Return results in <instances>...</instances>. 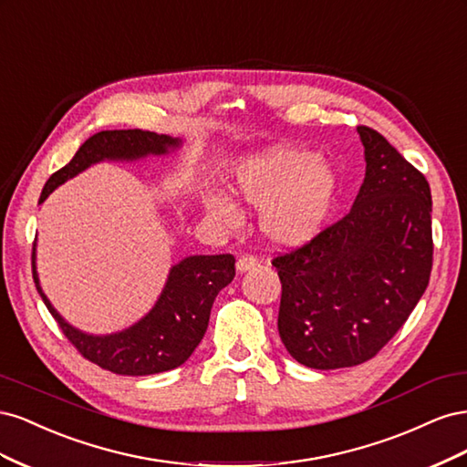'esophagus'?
<instances>
[{"mask_svg": "<svg viewBox=\"0 0 467 467\" xmlns=\"http://www.w3.org/2000/svg\"><path fill=\"white\" fill-rule=\"evenodd\" d=\"M253 266H257V257L255 255H242V257L237 259V271L239 273L251 271Z\"/></svg>", "mask_w": 467, "mask_h": 467, "instance_id": "esophagus-1", "label": "esophagus"}]
</instances>
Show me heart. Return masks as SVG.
<instances>
[{"mask_svg":"<svg viewBox=\"0 0 467 467\" xmlns=\"http://www.w3.org/2000/svg\"><path fill=\"white\" fill-rule=\"evenodd\" d=\"M338 189L337 171L314 151L278 146L253 155L237 167L234 191L245 204L259 208L261 230L280 247L304 245L325 228ZM216 222L235 228L239 208L222 194L206 199Z\"/></svg>","mask_w":467,"mask_h":467,"instance_id":"heart-1","label":"heart"}]
</instances>
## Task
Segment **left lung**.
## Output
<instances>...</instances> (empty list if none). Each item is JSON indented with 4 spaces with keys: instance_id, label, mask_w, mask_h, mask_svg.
I'll return each mask as SVG.
<instances>
[{
    "instance_id": "left-lung-1",
    "label": "left lung",
    "mask_w": 467,
    "mask_h": 467,
    "mask_svg": "<svg viewBox=\"0 0 467 467\" xmlns=\"http://www.w3.org/2000/svg\"><path fill=\"white\" fill-rule=\"evenodd\" d=\"M366 177L350 212L273 259L278 333L307 368L374 358L411 316L432 271L431 187L378 130L358 126Z\"/></svg>"
}]
</instances>
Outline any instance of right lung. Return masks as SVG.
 I'll return each instance as SVG.
<instances>
[{"label": "right lung", "instance_id": "right-lung-1", "mask_svg": "<svg viewBox=\"0 0 467 467\" xmlns=\"http://www.w3.org/2000/svg\"><path fill=\"white\" fill-rule=\"evenodd\" d=\"M179 146V140L148 130L97 132L76 151L67 165L52 173L40 192L38 204L83 169L101 160H136L148 153H165ZM235 276L234 255H194L175 265L169 273L163 294L151 312L122 333L93 337L67 325L38 286L33 249V278L42 302L79 355L120 376H150L173 370L199 347L208 327L210 309L218 292Z\"/></svg>", "mask_w": 467, "mask_h": 467}]
</instances>
